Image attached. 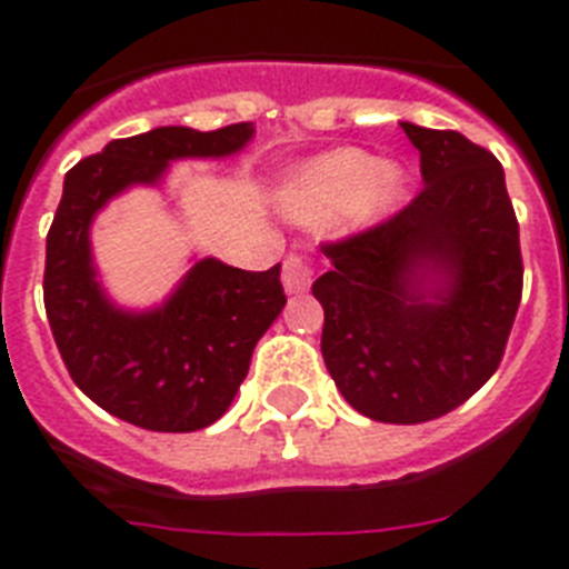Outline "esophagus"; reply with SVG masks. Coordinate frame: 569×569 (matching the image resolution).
Returning <instances> with one entry per match:
<instances>
[{
	"label": "esophagus",
	"instance_id": "34e87169",
	"mask_svg": "<svg viewBox=\"0 0 569 569\" xmlns=\"http://www.w3.org/2000/svg\"><path fill=\"white\" fill-rule=\"evenodd\" d=\"M312 262L303 253H289L283 259V286L289 295H301L310 289L312 283Z\"/></svg>",
	"mask_w": 569,
	"mask_h": 569
}]
</instances>
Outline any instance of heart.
Instances as JSON below:
<instances>
[{
  "label": "heart",
  "instance_id": "1",
  "mask_svg": "<svg viewBox=\"0 0 569 569\" xmlns=\"http://www.w3.org/2000/svg\"><path fill=\"white\" fill-rule=\"evenodd\" d=\"M405 197V177L366 150H333L303 164L286 182L280 206L301 223L328 221L351 209L360 223L383 221Z\"/></svg>",
  "mask_w": 569,
  "mask_h": 569
}]
</instances>
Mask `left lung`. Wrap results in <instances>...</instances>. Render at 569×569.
Returning <instances> with one entry per match:
<instances>
[{
	"instance_id": "left-lung-1",
	"label": "left lung",
	"mask_w": 569,
	"mask_h": 569,
	"mask_svg": "<svg viewBox=\"0 0 569 569\" xmlns=\"http://www.w3.org/2000/svg\"><path fill=\"white\" fill-rule=\"evenodd\" d=\"M422 191L387 221L325 244L312 283L321 357L375 422L419 425L460 407L499 369L522 298L520 223L502 164L455 129L401 123Z\"/></svg>"
}]
</instances>
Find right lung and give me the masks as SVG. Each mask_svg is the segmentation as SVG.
<instances>
[{"mask_svg": "<svg viewBox=\"0 0 569 569\" xmlns=\"http://www.w3.org/2000/svg\"><path fill=\"white\" fill-rule=\"evenodd\" d=\"M250 138L253 123L214 132L159 127L118 138L67 171L47 236V319L76 387L123 422L189 433L221 419L286 295L280 266L241 271L209 257L162 307L120 310L97 280L93 214L129 186H156L177 159H223Z\"/></svg>", "mask_w": 569, "mask_h": 569, "instance_id": "obj_1", "label": "right lung"}]
</instances>
